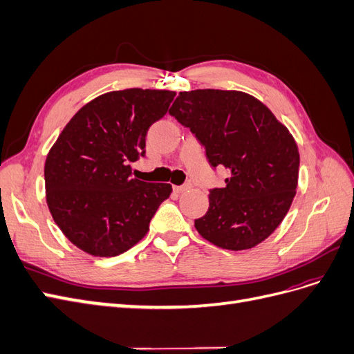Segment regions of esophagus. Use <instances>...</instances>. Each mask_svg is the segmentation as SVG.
<instances>
[{"label":"esophagus","mask_w":354,"mask_h":354,"mask_svg":"<svg viewBox=\"0 0 354 354\" xmlns=\"http://www.w3.org/2000/svg\"><path fill=\"white\" fill-rule=\"evenodd\" d=\"M192 187L190 183H186V185H181V186H174V192H177V194H183V192L189 190Z\"/></svg>","instance_id":"obj_1"}]
</instances>
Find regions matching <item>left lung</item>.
Here are the masks:
<instances>
[{
    "mask_svg": "<svg viewBox=\"0 0 354 354\" xmlns=\"http://www.w3.org/2000/svg\"><path fill=\"white\" fill-rule=\"evenodd\" d=\"M169 115L195 134L226 186L209 190V208L195 220L203 239L223 250L259 245L279 226L295 196L299 153L288 128L242 91H183Z\"/></svg>",
    "mask_w": 354,
    "mask_h": 354,
    "instance_id": "8db88e82",
    "label": "left lung"
}]
</instances>
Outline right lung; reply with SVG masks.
<instances>
[{
  "label": "right lung",
  "mask_w": 354,
  "mask_h": 354,
  "mask_svg": "<svg viewBox=\"0 0 354 354\" xmlns=\"http://www.w3.org/2000/svg\"><path fill=\"white\" fill-rule=\"evenodd\" d=\"M176 93L128 88L99 95L73 115L47 155V205L63 234L95 257L128 251L173 187L131 177L149 127Z\"/></svg>",
  "instance_id": "add662e5"
}]
</instances>
